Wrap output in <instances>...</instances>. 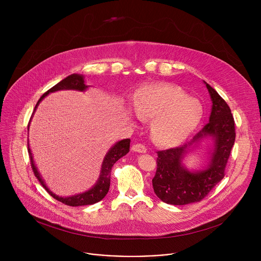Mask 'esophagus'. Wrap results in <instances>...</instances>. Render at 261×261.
I'll return each instance as SVG.
<instances>
[{
	"label": "esophagus",
	"mask_w": 261,
	"mask_h": 261,
	"mask_svg": "<svg viewBox=\"0 0 261 261\" xmlns=\"http://www.w3.org/2000/svg\"><path fill=\"white\" fill-rule=\"evenodd\" d=\"M132 151L136 152V153H145L146 152V147L143 144L136 143V144L132 145Z\"/></svg>",
	"instance_id": "34e87169"
}]
</instances>
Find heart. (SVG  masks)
<instances>
[{
  "label": "heart",
  "instance_id": "b5f03b06",
  "mask_svg": "<svg viewBox=\"0 0 261 261\" xmlns=\"http://www.w3.org/2000/svg\"><path fill=\"white\" fill-rule=\"evenodd\" d=\"M134 111L140 120H153L154 140L164 146H174L187 139L202 119L198 100L167 84L144 85L133 96Z\"/></svg>",
  "mask_w": 261,
  "mask_h": 261
}]
</instances>
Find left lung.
Returning a JSON list of instances; mask_svg holds the SVG:
<instances>
[{
	"label": "left lung",
	"mask_w": 261,
	"mask_h": 261,
	"mask_svg": "<svg viewBox=\"0 0 261 261\" xmlns=\"http://www.w3.org/2000/svg\"><path fill=\"white\" fill-rule=\"evenodd\" d=\"M211 100L210 122L181 146L159 151L157 171L153 178L156 195L165 203L185 205L203 199L224 177L225 167L236 140L234 121L227 103L203 81ZM212 142L209 162L203 170L189 171L182 163L185 155L203 140Z\"/></svg>",
	"instance_id": "obj_1"
}]
</instances>
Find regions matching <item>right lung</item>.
Segmentation results:
<instances>
[{"mask_svg": "<svg viewBox=\"0 0 261 261\" xmlns=\"http://www.w3.org/2000/svg\"><path fill=\"white\" fill-rule=\"evenodd\" d=\"M90 86L86 85L85 82V76L82 75V74H71V75L67 76L66 79H64L63 81H61L59 84H57L56 86H54L51 89H49L46 93H44L41 98L37 102L33 115L31 117V120L35 114V111L38 107L39 103L50 93L54 92H58V91H63V90H74V91H80V92H85ZM30 120V123H31ZM30 123L28 126V130L30 127ZM130 148V139H123L120 140L118 142H116L113 146L109 148V151L106 153L102 165H101V170H100V175L98 180L96 181V184L93 186L91 189H89L86 192L80 193V194H75L72 196H67V197H62L59 196L55 193H53L47 186L44 182V179L42 178V176L40 175L38 169H37V166L35 165L34 162V158L32 155V151L30 148V144L28 143V151H29V155H30V159H31V165H32V169L35 173V176L39 179L40 184L45 188V190L57 200L70 205V206H80V205H90V204H94L100 200H102L105 195L107 194L108 190H109V186H110V172H111V168H113L114 164L121 159L122 157H124L128 152Z\"/></svg>", "mask_w": 261, "mask_h": 261, "instance_id": "right-lung-1", "label": "right lung"}]
</instances>
